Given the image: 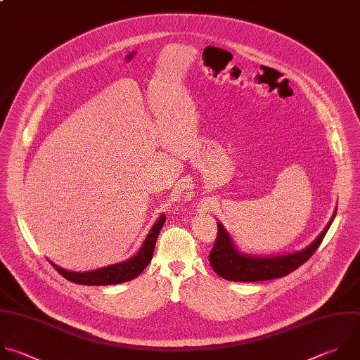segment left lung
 Instances as JSON below:
<instances>
[{
    "instance_id": "8db88e82",
    "label": "left lung",
    "mask_w": 360,
    "mask_h": 360,
    "mask_svg": "<svg viewBox=\"0 0 360 360\" xmlns=\"http://www.w3.org/2000/svg\"><path fill=\"white\" fill-rule=\"evenodd\" d=\"M335 214L336 209L329 223L309 246L300 252L273 257L249 256L242 253L240 250H237L230 234L226 231L221 223L217 221V236L214 240V246L209 255L210 266L217 276L229 281L255 283L285 277L287 274L292 273L300 266H302L315 253V250L322 243L330 223L333 221Z\"/></svg>"
}]
</instances>
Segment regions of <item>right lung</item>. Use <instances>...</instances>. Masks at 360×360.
<instances>
[{
  "mask_svg": "<svg viewBox=\"0 0 360 360\" xmlns=\"http://www.w3.org/2000/svg\"><path fill=\"white\" fill-rule=\"evenodd\" d=\"M164 223H165V214H161L158 217V220L154 223V226L151 227L139 253L123 263L111 264V266L97 269L93 271H86V273L69 271V270H65V269L53 264L52 262L51 263L62 277H65L66 280H69L75 284H80V285H112V284L130 281V280L139 277L143 273V270L148 266V263L151 262L157 238H158L160 230L162 229Z\"/></svg>",
  "mask_w": 360,
  "mask_h": 360,
  "instance_id": "right-lung-1",
  "label": "right lung"
}]
</instances>
